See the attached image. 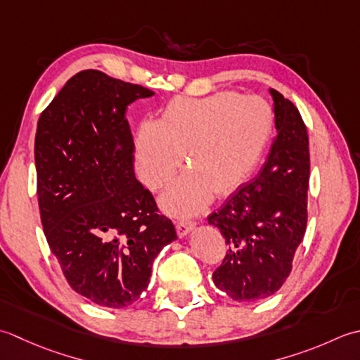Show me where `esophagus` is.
<instances>
[{
    "mask_svg": "<svg viewBox=\"0 0 360 360\" xmlns=\"http://www.w3.org/2000/svg\"><path fill=\"white\" fill-rule=\"evenodd\" d=\"M175 229H177V233L180 238H185L186 234H189L195 229V224L191 221H179L177 224H175Z\"/></svg>",
    "mask_w": 360,
    "mask_h": 360,
    "instance_id": "34e87169",
    "label": "esophagus"
}]
</instances>
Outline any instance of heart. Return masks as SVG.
<instances>
[{
	"instance_id": "1",
	"label": "heart",
	"mask_w": 360,
	"mask_h": 360,
	"mask_svg": "<svg viewBox=\"0 0 360 360\" xmlns=\"http://www.w3.org/2000/svg\"><path fill=\"white\" fill-rule=\"evenodd\" d=\"M274 131V112L261 98L217 91L175 98L157 122H144L135 138V169L149 189L172 180L185 153L188 169L161 195L172 216H193L212 195H229L259 165Z\"/></svg>"
}]
</instances>
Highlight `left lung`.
Wrapping results in <instances>:
<instances>
[{"label":"left lung","mask_w":360,"mask_h":360,"mask_svg":"<svg viewBox=\"0 0 360 360\" xmlns=\"http://www.w3.org/2000/svg\"><path fill=\"white\" fill-rule=\"evenodd\" d=\"M276 136L259 174L208 216L229 250L212 274L234 302L253 303L281 288L307 222L309 138L298 108L274 88Z\"/></svg>","instance_id":"1"}]
</instances>
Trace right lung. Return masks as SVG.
I'll return each mask as SVG.
<instances>
[{
  "label": "right lung",
  "instance_id": "1",
  "mask_svg": "<svg viewBox=\"0 0 360 360\" xmlns=\"http://www.w3.org/2000/svg\"><path fill=\"white\" fill-rule=\"evenodd\" d=\"M152 94L85 70L65 84L37 124V194L51 252L72 290L113 309L141 297L153 259L177 239L134 172L126 112Z\"/></svg>",
  "mask_w": 360,
  "mask_h": 360
}]
</instances>
